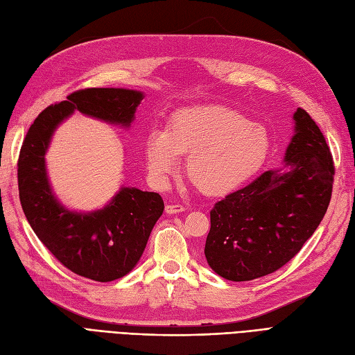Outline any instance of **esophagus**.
Returning a JSON list of instances; mask_svg holds the SVG:
<instances>
[{
	"instance_id": "esophagus-1",
	"label": "esophagus",
	"mask_w": 355,
	"mask_h": 355,
	"mask_svg": "<svg viewBox=\"0 0 355 355\" xmlns=\"http://www.w3.org/2000/svg\"><path fill=\"white\" fill-rule=\"evenodd\" d=\"M185 212V207L182 205H167L166 206V214L168 215H175V214H180Z\"/></svg>"
}]
</instances>
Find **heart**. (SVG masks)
Listing matches in <instances>:
<instances>
[{"mask_svg": "<svg viewBox=\"0 0 355 355\" xmlns=\"http://www.w3.org/2000/svg\"><path fill=\"white\" fill-rule=\"evenodd\" d=\"M270 154L267 130L225 106L178 112L167 130L154 128L146 139V161L155 184L166 185L187 158V176L203 194L225 196L243 188Z\"/></svg>", "mask_w": 355, "mask_h": 355, "instance_id": "1", "label": "heart"}]
</instances>
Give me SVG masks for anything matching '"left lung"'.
Listing matches in <instances>:
<instances>
[{
  "mask_svg": "<svg viewBox=\"0 0 355 355\" xmlns=\"http://www.w3.org/2000/svg\"><path fill=\"white\" fill-rule=\"evenodd\" d=\"M293 119L284 167L264 171L210 210L205 255L224 279L252 281L281 269L327 212L334 175L327 141L306 110L297 109Z\"/></svg>",
  "mask_w": 355,
  "mask_h": 355,
  "instance_id": "8db88e82",
  "label": "left lung"
}]
</instances>
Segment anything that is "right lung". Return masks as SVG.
I'll list each match as a JSON object with an SVG mask.
<instances>
[{
	"label": "right lung",
	"mask_w": 355,
	"mask_h": 355,
	"mask_svg": "<svg viewBox=\"0 0 355 355\" xmlns=\"http://www.w3.org/2000/svg\"><path fill=\"white\" fill-rule=\"evenodd\" d=\"M143 97L140 91L123 88L73 92L38 114L19 154V198L28 223L56 260L92 281L119 279L136 267L164 201L157 193L122 187L103 209L70 210L53 194L44 157L55 130L74 110L128 128Z\"/></svg>",
	"instance_id": "add662e5"
}]
</instances>
